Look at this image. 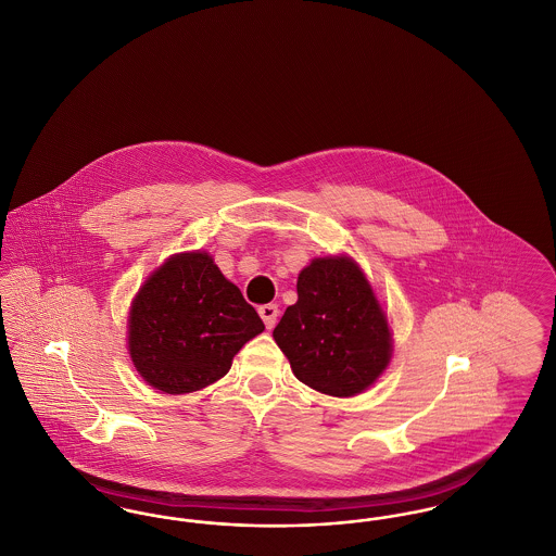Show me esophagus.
<instances>
[{
  "label": "esophagus",
  "instance_id": "obj_1",
  "mask_svg": "<svg viewBox=\"0 0 556 556\" xmlns=\"http://www.w3.org/2000/svg\"><path fill=\"white\" fill-rule=\"evenodd\" d=\"M258 313L265 320L266 329H273L275 323H277V317H279V306L277 304H265V306L258 308Z\"/></svg>",
  "mask_w": 556,
  "mask_h": 556
}]
</instances>
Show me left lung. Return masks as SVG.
Wrapping results in <instances>:
<instances>
[{
	"instance_id": "1",
	"label": "left lung",
	"mask_w": 556,
	"mask_h": 556,
	"mask_svg": "<svg viewBox=\"0 0 556 556\" xmlns=\"http://www.w3.org/2000/svg\"><path fill=\"white\" fill-rule=\"evenodd\" d=\"M298 302L273 331L293 375L329 396H356L392 356L390 327L363 270L317 258L298 277Z\"/></svg>"
}]
</instances>
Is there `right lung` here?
Here are the masks:
<instances>
[{"label":"right lung","instance_id":"add662e5","mask_svg":"<svg viewBox=\"0 0 556 556\" xmlns=\"http://www.w3.org/2000/svg\"><path fill=\"white\" fill-rule=\"evenodd\" d=\"M265 323L206 252L177 254L132 302L129 352L139 375L164 394H189L227 375L241 345Z\"/></svg>","mask_w":556,"mask_h":556}]
</instances>
